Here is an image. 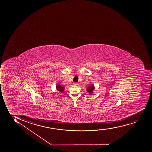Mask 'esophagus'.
Instances as JSON below:
<instances>
[{
	"mask_svg": "<svg viewBox=\"0 0 152 152\" xmlns=\"http://www.w3.org/2000/svg\"><path fill=\"white\" fill-rule=\"evenodd\" d=\"M77 85H78V84L77 83H73V85L74 86H77Z\"/></svg>",
	"mask_w": 152,
	"mask_h": 152,
	"instance_id": "obj_1",
	"label": "esophagus"
}]
</instances>
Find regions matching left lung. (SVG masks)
Returning a JSON list of instances; mask_svg holds the SVG:
<instances>
[{"label":"left lung","mask_w":152,"mask_h":152,"mask_svg":"<svg viewBox=\"0 0 152 152\" xmlns=\"http://www.w3.org/2000/svg\"><path fill=\"white\" fill-rule=\"evenodd\" d=\"M95 89L94 86L93 84H91V86H90L89 87L87 88L86 91H87V92L89 93V95H92L93 92V91Z\"/></svg>","instance_id":"left-lung-1"}]
</instances>
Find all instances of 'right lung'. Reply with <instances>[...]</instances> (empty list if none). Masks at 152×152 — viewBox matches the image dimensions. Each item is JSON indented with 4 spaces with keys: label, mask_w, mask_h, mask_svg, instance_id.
I'll return each instance as SVG.
<instances>
[{
    "label": "right lung",
    "mask_w": 152,
    "mask_h": 152,
    "mask_svg": "<svg viewBox=\"0 0 152 152\" xmlns=\"http://www.w3.org/2000/svg\"><path fill=\"white\" fill-rule=\"evenodd\" d=\"M56 88L57 90L59 91L60 92L62 93L64 91L65 88L62 87V86L60 85L59 84H57L56 86Z\"/></svg>",
    "instance_id": "add662e5"
}]
</instances>
